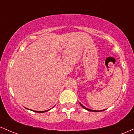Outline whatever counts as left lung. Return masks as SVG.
I'll return each mask as SVG.
<instances>
[{
  "mask_svg": "<svg viewBox=\"0 0 134 134\" xmlns=\"http://www.w3.org/2000/svg\"><path fill=\"white\" fill-rule=\"evenodd\" d=\"M80 104L81 105V106H82V107H83L84 109H87V110H88V111H92V112H99V111H104V110H101V111H96V110H92V109H88V108H87L86 107H85V106H83V105L81 103H80Z\"/></svg>",
  "mask_w": 134,
  "mask_h": 134,
  "instance_id": "8db88e82",
  "label": "left lung"
}]
</instances>
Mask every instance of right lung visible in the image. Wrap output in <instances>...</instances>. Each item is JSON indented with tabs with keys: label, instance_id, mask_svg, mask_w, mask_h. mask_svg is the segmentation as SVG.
Masks as SVG:
<instances>
[{
	"label": "right lung",
	"instance_id": "obj_1",
	"mask_svg": "<svg viewBox=\"0 0 134 134\" xmlns=\"http://www.w3.org/2000/svg\"><path fill=\"white\" fill-rule=\"evenodd\" d=\"M50 110V109H48V110H46V111H35V112H37V113H44V112H47V111H49ZM33 111V110H32Z\"/></svg>",
	"mask_w": 134,
	"mask_h": 134
}]
</instances>
